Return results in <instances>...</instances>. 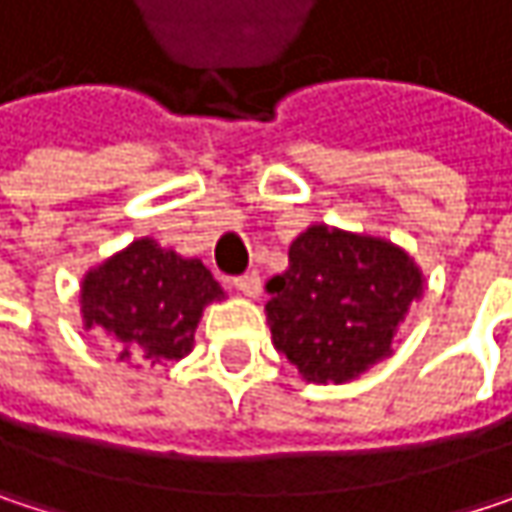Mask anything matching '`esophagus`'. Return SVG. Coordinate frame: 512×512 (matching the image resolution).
I'll return each mask as SVG.
<instances>
[{
  "label": "esophagus",
  "instance_id": "1",
  "mask_svg": "<svg viewBox=\"0 0 512 512\" xmlns=\"http://www.w3.org/2000/svg\"><path fill=\"white\" fill-rule=\"evenodd\" d=\"M234 287L243 293V296H249V299H257V293H260V275L257 272H246V275H240V278H234Z\"/></svg>",
  "mask_w": 512,
  "mask_h": 512
}]
</instances>
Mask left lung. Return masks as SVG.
Masks as SVG:
<instances>
[{
	"label": "left lung",
	"mask_w": 512,
	"mask_h": 512,
	"mask_svg": "<svg viewBox=\"0 0 512 512\" xmlns=\"http://www.w3.org/2000/svg\"><path fill=\"white\" fill-rule=\"evenodd\" d=\"M269 278L272 344L302 379L344 385L394 356L397 329L424 293V272L382 237L311 225Z\"/></svg>",
	"instance_id": "8db88e82"
}]
</instances>
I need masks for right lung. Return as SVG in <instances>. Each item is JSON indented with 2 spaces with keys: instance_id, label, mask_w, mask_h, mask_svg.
Returning a JSON list of instances; mask_svg holds the SVG:
<instances>
[{
  "instance_id": "1",
  "label": "right lung",
  "mask_w": 512,
  "mask_h": 512,
  "mask_svg": "<svg viewBox=\"0 0 512 512\" xmlns=\"http://www.w3.org/2000/svg\"><path fill=\"white\" fill-rule=\"evenodd\" d=\"M219 299L225 290L198 257L142 237L85 272L79 314L85 329L109 338L121 361H177L192 353L198 320Z\"/></svg>"
}]
</instances>
